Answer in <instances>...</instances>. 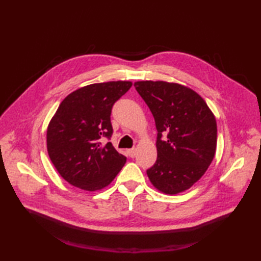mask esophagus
Wrapping results in <instances>:
<instances>
[{"label": "esophagus", "instance_id": "obj_1", "mask_svg": "<svg viewBox=\"0 0 261 261\" xmlns=\"http://www.w3.org/2000/svg\"><path fill=\"white\" fill-rule=\"evenodd\" d=\"M136 152H137V150H136L135 148H132V149H127V150H126L127 156L131 157V158H134V157L136 156Z\"/></svg>", "mask_w": 261, "mask_h": 261}]
</instances>
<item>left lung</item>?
<instances>
[{"instance_id":"obj_1","label":"left lung","mask_w":261,"mask_h":261,"mask_svg":"<svg viewBox=\"0 0 261 261\" xmlns=\"http://www.w3.org/2000/svg\"><path fill=\"white\" fill-rule=\"evenodd\" d=\"M156 122L157 160L147 175L164 194L191 188L212 163L216 150V120L192 88L164 81L135 83ZM163 133L168 135L165 141Z\"/></svg>"}]
</instances>
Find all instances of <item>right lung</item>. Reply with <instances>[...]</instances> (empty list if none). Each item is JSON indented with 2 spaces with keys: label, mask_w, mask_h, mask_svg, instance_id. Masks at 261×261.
I'll list each match as a JSON object with an SVG mask.
<instances>
[{
  "label": "right lung",
  "mask_w": 261,
  "mask_h": 261,
  "mask_svg": "<svg viewBox=\"0 0 261 261\" xmlns=\"http://www.w3.org/2000/svg\"><path fill=\"white\" fill-rule=\"evenodd\" d=\"M129 81L96 83L71 92L47 129V150L55 168L70 185L94 192L110 185L126 158L102 138L112 136L113 104L130 90Z\"/></svg>",
  "instance_id": "obj_1"
}]
</instances>
